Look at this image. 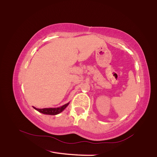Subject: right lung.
Masks as SVG:
<instances>
[{"mask_svg": "<svg viewBox=\"0 0 157 157\" xmlns=\"http://www.w3.org/2000/svg\"><path fill=\"white\" fill-rule=\"evenodd\" d=\"M69 105V102L67 104H65L64 105L60 107L57 108H44V109H36L34 107V109L39 111V112L42 113L44 114H47V115H57V114L59 113L65 109L66 107Z\"/></svg>", "mask_w": 157, "mask_h": 157, "instance_id": "obj_1", "label": "right lung"}]
</instances>
